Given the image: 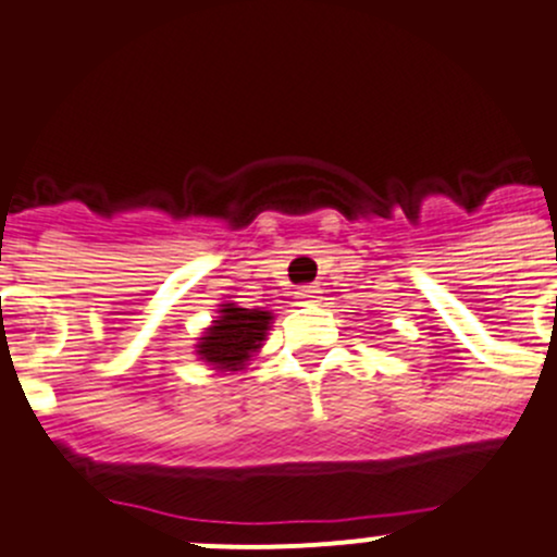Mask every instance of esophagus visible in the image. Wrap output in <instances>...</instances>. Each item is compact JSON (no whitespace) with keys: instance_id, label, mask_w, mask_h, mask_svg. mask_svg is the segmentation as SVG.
<instances>
[{"instance_id":"1","label":"esophagus","mask_w":557,"mask_h":557,"mask_svg":"<svg viewBox=\"0 0 557 557\" xmlns=\"http://www.w3.org/2000/svg\"><path fill=\"white\" fill-rule=\"evenodd\" d=\"M295 297H297V302H300V306H308V302H317L319 289H317V286H300V289L295 292Z\"/></svg>"}]
</instances>
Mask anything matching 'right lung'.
<instances>
[{
    "mask_svg": "<svg viewBox=\"0 0 557 557\" xmlns=\"http://www.w3.org/2000/svg\"><path fill=\"white\" fill-rule=\"evenodd\" d=\"M271 322V311L224 302L211 327L197 341V357L213 366V371H244L262 349Z\"/></svg>",
    "mask_w": 557,
    "mask_h": 557,
    "instance_id": "right-lung-1",
    "label": "right lung"
}]
</instances>
